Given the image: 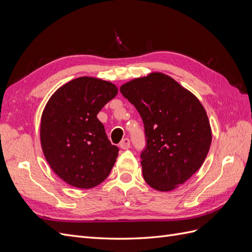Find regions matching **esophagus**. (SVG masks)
<instances>
[{"instance_id":"34e87169","label":"esophagus","mask_w":252,"mask_h":252,"mask_svg":"<svg viewBox=\"0 0 252 252\" xmlns=\"http://www.w3.org/2000/svg\"><path fill=\"white\" fill-rule=\"evenodd\" d=\"M120 147L122 149H128L129 147H130V140H129L128 138H125L122 140L120 143Z\"/></svg>"}]
</instances>
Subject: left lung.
I'll use <instances>...</instances> for the list:
<instances>
[{"instance_id":"1","label":"left lung","mask_w":252,"mask_h":252,"mask_svg":"<svg viewBox=\"0 0 252 252\" xmlns=\"http://www.w3.org/2000/svg\"><path fill=\"white\" fill-rule=\"evenodd\" d=\"M120 91L134 105L144 123V180L158 191H170L184 184L201 168L212 140L201 102L162 72L129 81Z\"/></svg>"}]
</instances>
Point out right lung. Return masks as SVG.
<instances>
[{
    "mask_svg": "<svg viewBox=\"0 0 252 252\" xmlns=\"http://www.w3.org/2000/svg\"><path fill=\"white\" fill-rule=\"evenodd\" d=\"M118 94L114 84L91 77L66 83L51 95L41 119V145L51 169L67 184L88 189L108 177L119 148L97 113Z\"/></svg>",
    "mask_w": 252,
    "mask_h": 252,
    "instance_id": "add662e5",
    "label": "right lung"
}]
</instances>
